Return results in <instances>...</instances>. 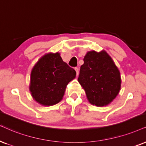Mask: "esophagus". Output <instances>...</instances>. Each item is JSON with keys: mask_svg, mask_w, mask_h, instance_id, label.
I'll return each instance as SVG.
<instances>
[{"mask_svg": "<svg viewBox=\"0 0 146 146\" xmlns=\"http://www.w3.org/2000/svg\"><path fill=\"white\" fill-rule=\"evenodd\" d=\"M75 71H76L77 75H79V68L75 67Z\"/></svg>", "mask_w": 146, "mask_h": 146, "instance_id": "esophagus-1", "label": "esophagus"}]
</instances>
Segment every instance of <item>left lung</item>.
Returning a JSON list of instances; mask_svg holds the SVG:
<instances>
[{
    "label": "left lung",
    "instance_id": "obj_1",
    "mask_svg": "<svg viewBox=\"0 0 146 146\" xmlns=\"http://www.w3.org/2000/svg\"><path fill=\"white\" fill-rule=\"evenodd\" d=\"M81 66L78 82L86 92L90 104L106 106L111 103L121 90L120 71L106 51H89Z\"/></svg>",
    "mask_w": 146,
    "mask_h": 146
}]
</instances>
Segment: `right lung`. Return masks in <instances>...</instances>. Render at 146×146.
<instances>
[{
    "mask_svg": "<svg viewBox=\"0 0 146 146\" xmlns=\"http://www.w3.org/2000/svg\"><path fill=\"white\" fill-rule=\"evenodd\" d=\"M75 76L76 72L62 60L60 53H47L33 67L29 91L38 104L52 106L62 99L66 87Z\"/></svg>",
    "mask_w": 146,
    "mask_h": 146,
    "instance_id": "right-lung-1",
    "label": "right lung"
}]
</instances>
